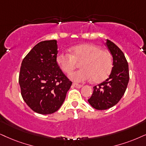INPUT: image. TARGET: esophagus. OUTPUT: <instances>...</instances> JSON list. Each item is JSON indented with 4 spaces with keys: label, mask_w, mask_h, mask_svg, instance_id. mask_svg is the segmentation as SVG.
<instances>
[{
    "label": "esophagus",
    "mask_w": 146,
    "mask_h": 146,
    "mask_svg": "<svg viewBox=\"0 0 146 146\" xmlns=\"http://www.w3.org/2000/svg\"><path fill=\"white\" fill-rule=\"evenodd\" d=\"M73 86H74V87H75V88H82V85H79V84H75V83H73Z\"/></svg>",
    "instance_id": "obj_1"
}]
</instances>
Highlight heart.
Wrapping results in <instances>:
<instances>
[{
  "label": "heart",
  "mask_w": 146,
  "mask_h": 146,
  "mask_svg": "<svg viewBox=\"0 0 146 146\" xmlns=\"http://www.w3.org/2000/svg\"><path fill=\"white\" fill-rule=\"evenodd\" d=\"M56 62L62 71L70 73L81 62L82 69L71 73L70 79L76 82H84L93 78L95 82L104 80L112 68V56L109 52L98 46L84 44L71 48V54L60 52Z\"/></svg>",
  "instance_id": "obj_1"
}]
</instances>
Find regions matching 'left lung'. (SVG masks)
Wrapping results in <instances>:
<instances>
[{"label": "left lung", "instance_id": "8db88e82", "mask_svg": "<svg viewBox=\"0 0 146 146\" xmlns=\"http://www.w3.org/2000/svg\"><path fill=\"white\" fill-rule=\"evenodd\" d=\"M106 45L112 56L111 73L108 79L94 87L90 104L97 110H106L119 102L126 91L129 80V65L124 53L116 44L106 40Z\"/></svg>", "mask_w": 146, "mask_h": 146}]
</instances>
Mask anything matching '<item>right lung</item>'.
Masks as SVG:
<instances>
[{
  "label": "right lung",
  "mask_w": 146,
  "mask_h": 146,
  "mask_svg": "<svg viewBox=\"0 0 146 146\" xmlns=\"http://www.w3.org/2000/svg\"><path fill=\"white\" fill-rule=\"evenodd\" d=\"M57 54L56 40H46L37 44L22 61L19 77L21 96L37 113L57 111L71 86L57 64Z\"/></svg>",
  "instance_id": "right-lung-1"
}]
</instances>
